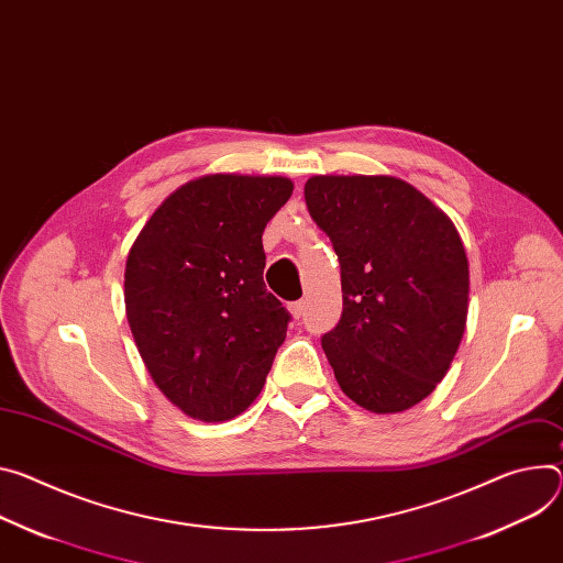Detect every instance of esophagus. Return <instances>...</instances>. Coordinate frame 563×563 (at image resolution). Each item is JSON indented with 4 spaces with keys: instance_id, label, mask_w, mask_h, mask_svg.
<instances>
[{
    "instance_id": "1",
    "label": "esophagus",
    "mask_w": 563,
    "mask_h": 563,
    "mask_svg": "<svg viewBox=\"0 0 563 563\" xmlns=\"http://www.w3.org/2000/svg\"><path fill=\"white\" fill-rule=\"evenodd\" d=\"M289 312H291L294 319H300L302 312H305V300H294V302H289Z\"/></svg>"
}]
</instances>
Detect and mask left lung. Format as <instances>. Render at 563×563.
Wrapping results in <instances>:
<instances>
[{
    "mask_svg": "<svg viewBox=\"0 0 563 563\" xmlns=\"http://www.w3.org/2000/svg\"><path fill=\"white\" fill-rule=\"evenodd\" d=\"M305 203L341 265L343 312L321 336L334 377L366 411H406L435 390L463 339V240L395 177L319 175L305 184Z\"/></svg>",
    "mask_w": 563,
    "mask_h": 563,
    "instance_id": "obj_1",
    "label": "left lung"
}]
</instances>
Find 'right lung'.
<instances>
[{"instance_id":"right-lung-1","label":"right lung","mask_w":563,"mask_h":563,"mask_svg":"<svg viewBox=\"0 0 563 563\" xmlns=\"http://www.w3.org/2000/svg\"><path fill=\"white\" fill-rule=\"evenodd\" d=\"M285 177L207 175L177 188L125 265V310L147 373L201 422L261 395L291 321L267 291L263 231L291 197Z\"/></svg>"}]
</instances>
